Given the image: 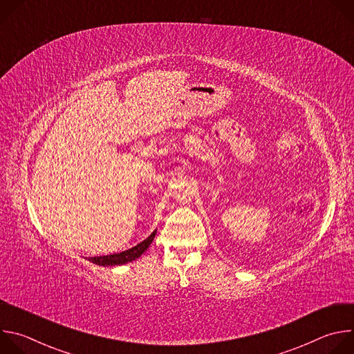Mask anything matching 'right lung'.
<instances>
[{"instance_id": "add662e5", "label": "right lung", "mask_w": 354, "mask_h": 354, "mask_svg": "<svg viewBox=\"0 0 354 354\" xmlns=\"http://www.w3.org/2000/svg\"><path fill=\"white\" fill-rule=\"evenodd\" d=\"M156 234H157V231H154L147 239H144L138 245H136L124 252H120V254H113V255H106V257H95V258H89L88 261L95 265H99V266H116V265H124V263L133 262L144 254L147 248L151 245V242L154 241Z\"/></svg>"}]
</instances>
